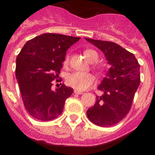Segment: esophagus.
<instances>
[{
  "instance_id": "1",
  "label": "esophagus",
  "mask_w": 155,
  "mask_h": 155,
  "mask_svg": "<svg viewBox=\"0 0 155 155\" xmlns=\"http://www.w3.org/2000/svg\"><path fill=\"white\" fill-rule=\"evenodd\" d=\"M74 93H75V94H78V95H81V94H83L84 92H81V91H79V90H75V91H74Z\"/></svg>"
}]
</instances>
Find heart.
Wrapping results in <instances>:
<instances>
[{
	"label": "heart",
	"mask_w": 155,
	"mask_h": 155,
	"mask_svg": "<svg viewBox=\"0 0 155 155\" xmlns=\"http://www.w3.org/2000/svg\"><path fill=\"white\" fill-rule=\"evenodd\" d=\"M85 58L91 63H95L98 60L99 58V54L96 51L92 49L85 50L84 52ZM69 63V55H66L65 59H64V65H68ZM99 72H103L104 70V68L101 64H97L95 66ZM95 83V76L92 73L80 72V71H75L69 74L67 77V84L70 87L75 88V89L80 90V91H84L87 90L90 87H92Z\"/></svg>",
	"instance_id": "heart-1"
}]
</instances>
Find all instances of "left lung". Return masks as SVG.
Here are the masks:
<instances>
[{
  "instance_id": "1",
  "label": "left lung",
  "mask_w": 155,
  "mask_h": 155,
  "mask_svg": "<svg viewBox=\"0 0 155 155\" xmlns=\"http://www.w3.org/2000/svg\"><path fill=\"white\" fill-rule=\"evenodd\" d=\"M101 49L111 68L97 89L103 95L97 97L94 105L87 111L93 124L109 127L120 122L131 109L135 92L140 84V64L134 55L117 43L87 38Z\"/></svg>"
}]
</instances>
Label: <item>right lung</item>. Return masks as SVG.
I'll use <instances>...</instances> for the list:
<instances>
[{
	"label": "right lung",
	"mask_w": 155,
	"mask_h": 155,
	"mask_svg": "<svg viewBox=\"0 0 155 155\" xmlns=\"http://www.w3.org/2000/svg\"><path fill=\"white\" fill-rule=\"evenodd\" d=\"M80 38L47 33L29 40L16 60V78L23 104L36 120L48 121L60 115L73 88L62 84L52 90L63 68L66 51Z\"/></svg>",
	"instance_id": "1"
}]
</instances>
